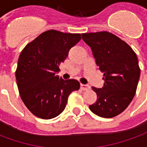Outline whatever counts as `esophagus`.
Masks as SVG:
<instances>
[{
  "label": "esophagus",
  "instance_id": "obj_1",
  "mask_svg": "<svg viewBox=\"0 0 147 147\" xmlns=\"http://www.w3.org/2000/svg\"><path fill=\"white\" fill-rule=\"evenodd\" d=\"M90 89V86L86 84H81V90H87Z\"/></svg>",
  "mask_w": 147,
  "mask_h": 147
}]
</instances>
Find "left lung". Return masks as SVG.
I'll use <instances>...</instances> for the list:
<instances>
[{"instance_id": "8db88e82", "label": "left lung", "mask_w": 147, "mask_h": 147, "mask_svg": "<svg viewBox=\"0 0 147 147\" xmlns=\"http://www.w3.org/2000/svg\"><path fill=\"white\" fill-rule=\"evenodd\" d=\"M82 38L91 49L105 81L102 88L92 87L98 98L90 109L101 117H116L136 94L140 76L137 56L126 42L107 31L82 34Z\"/></svg>"}]
</instances>
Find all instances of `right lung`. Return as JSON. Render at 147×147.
Instances as JSON below:
<instances>
[{
	"label": "right lung",
	"mask_w": 147,
	"mask_h": 147,
	"mask_svg": "<svg viewBox=\"0 0 147 147\" xmlns=\"http://www.w3.org/2000/svg\"><path fill=\"white\" fill-rule=\"evenodd\" d=\"M80 39V34L49 30L21 52L16 71L18 89L22 101L37 117L49 120L57 117L65 109L69 94L80 89L79 81L64 80L57 73Z\"/></svg>",
	"instance_id": "1"
}]
</instances>
